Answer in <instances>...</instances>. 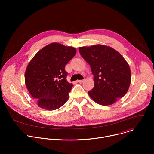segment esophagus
<instances>
[{
    "instance_id": "1",
    "label": "esophagus",
    "mask_w": 154,
    "mask_h": 154,
    "mask_svg": "<svg viewBox=\"0 0 154 154\" xmlns=\"http://www.w3.org/2000/svg\"><path fill=\"white\" fill-rule=\"evenodd\" d=\"M84 81H85V80H77V82L82 83H83Z\"/></svg>"
}]
</instances>
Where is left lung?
Segmentation results:
<instances>
[{"mask_svg":"<svg viewBox=\"0 0 154 154\" xmlns=\"http://www.w3.org/2000/svg\"><path fill=\"white\" fill-rule=\"evenodd\" d=\"M79 51L94 75V86L88 94L94 102L109 105L125 96L131 82V72L128 64L118 51L101 45L80 47Z\"/></svg>","mask_w":154,"mask_h":154,"instance_id":"obj_1","label":"left lung"}]
</instances>
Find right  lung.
Masks as SVG:
<instances>
[{
	"mask_svg": "<svg viewBox=\"0 0 154 154\" xmlns=\"http://www.w3.org/2000/svg\"><path fill=\"white\" fill-rule=\"evenodd\" d=\"M76 54V49L53 42L39 51L29 62L25 83L38 105L55 110L69 99L73 86L66 80L65 66Z\"/></svg>",
	"mask_w": 154,
	"mask_h": 154,
	"instance_id": "right-lung-1",
	"label": "right lung"
}]
</instances>
